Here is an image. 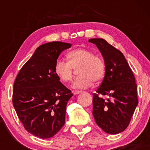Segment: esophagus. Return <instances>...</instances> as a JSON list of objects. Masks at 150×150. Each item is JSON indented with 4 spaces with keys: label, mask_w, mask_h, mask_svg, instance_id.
Segmentation results:
<instances>
[{
    "label": "esophagus",
    "mask_w": 150,
    "mask_h": 150,
    "mask_svg": "<svg viewBox=\"0 0 150 150\" xmlns=\"http://www.w3.org/2000/svg\"><path fill=\"white\" fill-rule=\"evenodd\" d=\"M82 92V91H78V90H76V91H73V93L74 94H75V95H76V94H80V93Z\"/></svg>",
    "instance_id": "esophagus-1"
}]
</instances>
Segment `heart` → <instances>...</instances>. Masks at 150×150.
<instances>
[{
    "instance_id": "b5f03b06",
    "label": "heart",
    "mask_w": 150,
    "mask_h": 150,
    "mask_svg": "<svg viewBox=\"0 0 150 150\" xmlns=\"http://www.w3.org/2000/svg\"><path fill=\"white\" fill-rule=\"evenodd\" d=\"M66 62L58 61L54 66V72L58 78L63 83L73 80L74 70H78L80 77L74 81L75 89H86L92 86L93 82H99L105 74L104 60L94 56L92 51L85 49H77L66 55Z\"/></svg>"
}]
</instances>
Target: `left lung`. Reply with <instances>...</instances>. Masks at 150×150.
Returning <instances> with one entry per match:
<instances>
[{
    "label": "left lung",
    "mask_w": 150,
    "mask_h": 150,
    "mask_svg": "<svg viewBox=\"0 0 150 150\" xmlns=\"http://www.w3.org/2000/svg\"><path fill=\"white\" fill-rule=\"evenodd\" d=\"M104 58L105 75L102 83L93 94V111L97 124L105 132L118 134L126 129L138 104L137 85L125 56L106 40L89 39ZM101 96L109 97L105 100Z\"/></svg>",
    "instance_id": "obj_1"
}]
</instances>
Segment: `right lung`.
I'll list each match as a JSON object with an SVG mask.
<instances>
[{
	"instance_id": "add662e5",
	"label": "right lung",
	"mask_w": 150,
	"mask_h": 150,
	"mask_svg": "<svg viewBox=\"0 0 150 150\" xmlns=\"http://www.w3.org/2000/svg\"><path fill=\"white\" fill-rule=\"evenodd\" d=\"M72 44L53 42L36 49L17 75L13 104L27 132L42 139L53 137L65 124L67 103L73 96L60 82L54 66Z\"/></svg>"
}]
</instances>
